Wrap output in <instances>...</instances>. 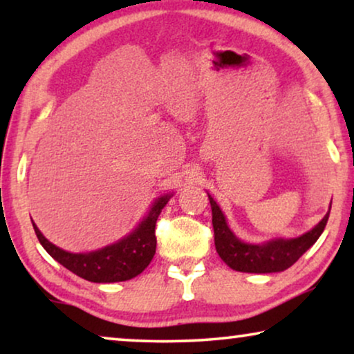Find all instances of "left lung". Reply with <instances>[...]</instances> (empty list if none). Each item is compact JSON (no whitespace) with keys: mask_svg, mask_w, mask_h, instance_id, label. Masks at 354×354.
Here are the masks:
<instances>
[{"mask_svg":"<svg viewBox=\"0 0 354 354\" xmlns=\"http://www.w3.org/2000/svg\"><path fill=\"white\" fill-rule=\"evenodd\" d=\"M209 203L212 209L216 251L230 269L251 274L282 272V270L288 269L290 266H293L316 243L324 229H326L328 214H330V209H328L324 219L313 230L306 232V234L298 236V239H279L268 241L264 245H251L236 239L234 232L227 225L221 207L217 206V203L211 196Z\"/></svg>","mask_w":354,"mask_h":354,"instance_id":"1","label":"left lung"}]
</instances>
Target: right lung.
I'll use <instances>...</instances> for the list:
<instances>
[{"instance_id": "right-lung-1", "label": "right lung", "mask_w": 354, "mask_h": 354, "mask_svg": "<svg viewBox=\"0 0 354 354\" xmlns=\"http://www.w3.org/2000/svg\"><path fill=\"white\" fill-rule=\"evenodd\" d=\"M171 195H164L153 203L148 216L140 222L132 234L118 243L104 246L91 253H69L48 241L38 227L33 224L37 239L51 258L79 277L96 283L124 282L142 274L156 253V221Z\"/></svg>"}]
</instances>
